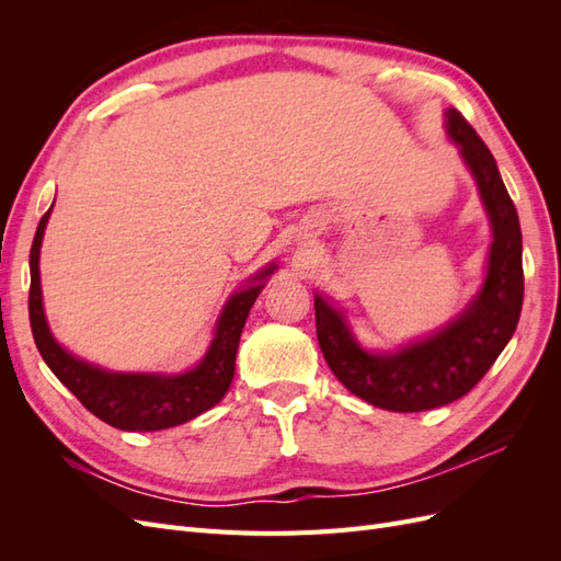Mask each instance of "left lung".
<instances>
[{
  "label": "left lung",
  "mask_w": 561,
  "mask_h": 561,
  "mask_svg": "<svg viewBox=\"0 0 561 561\" xmlns=\"http://www.w3.org/2000/svg\"><path fill=\"white\" fill-rule=\"evenodd\" d=\"M447 133L478 182L494 231L478 297L423 342L396 353H371L355 342L344 316L316 295L318 344L334 377L353 396L388 412L435 410L463 398L496 363L522 313V229L515 203L489 147L461 112L447 110Z\"/></svg>",
  "instance_id": "left-lung-1"
}]
</instances>
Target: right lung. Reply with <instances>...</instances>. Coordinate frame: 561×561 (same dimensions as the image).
Returning <instances> with one entry per match:
<instances>
[{
    "label": "right lung",
    "instance_id": "add662e5",
    "mask_svg": "<svg viewBox=\"0 0 561 561\" xmlns=\"http://www.w3.org/2000/svg\"><path fill=\"white\" fill-rule=\"evenodd\" d=\"M50 208L39 219L30 250V328L44 363L58 377V381L70 388L75 398L100 421L110 423L118 431L133 433L180 426V423L203 414L222 400L233 379L236 351H239L248 313L254 299L262 293L264 280L276 271V264L260 271L245 290L229 297L222 316L217 320L210 348L194 369L171 377L107 371L75 358L48 330L42 304L39 248Z\"/></svg>",
    "mask_w": 561,
    "mask_h": 561
}]
</instances>
